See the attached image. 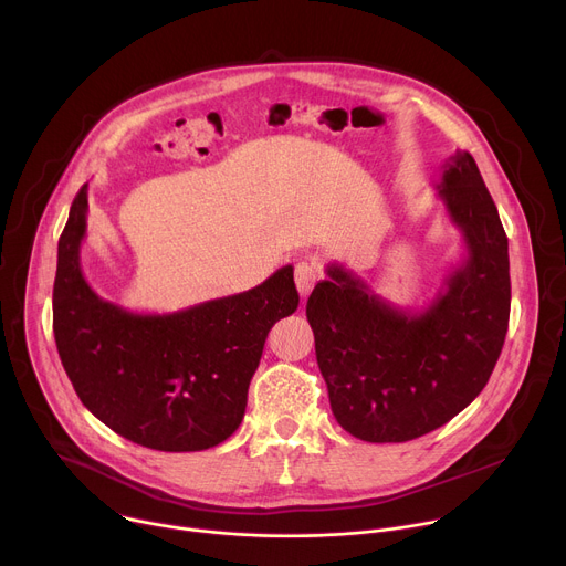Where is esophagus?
I'll return each mask as SVG.
<instances>
[{"mask_svg":"<svg viewBox=\"0 0 566 566\" xmlns=\"http://www.w3.org/2000/svg\"><path fill=\"white\" fill-rule=\"evenodd\" d=\"M319 280V269L315 262L311 260H302L295 264V284L302 297H306L311 293V289L315 286V282Z\"/></svg>","mask_w":566,"mask_h":566,"instance_id":"1","label":"esophagus"}]
</instances>
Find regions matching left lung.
Listing matches in <instances>:
<instances>
[{
  "label": "left lung",
  "instance_id": "left-lung-1",
  "mask_svg": "<svg viewBox=\"0 0 566 566\" xmlns=\"http://www.w3.org/2000/svg\"><path fill=\"white\" fill-rule=\"evenodd\" d=\"M437 190L461 230L465 260L426 311L391 306L336 262L306 302L332 412L369 443L412 441L468 408L509 332V239L468 151H454Z\"/></svg>",
  "mask_w": 566,
  "mask_h": 566
}]
</instances>
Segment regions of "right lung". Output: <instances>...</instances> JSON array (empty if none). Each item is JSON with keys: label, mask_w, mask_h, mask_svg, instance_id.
<instances>
[{"label": "right lung", "mask_w": 566, "mask_h": 566, "mask_svg": "<svg viewBox=\"0 0 566 566\" xmlns=\"http://www.w3.org/2000/svg\"><path fill=\"white\" fill-rule=\"evenodd\" d=\"M87 186L75 195L57 241L53 334L83 406L116 434L164 452L226 441L244 419L266 336L300 295L293 266L260 286L164 315L103 300L80 269Z\"/></svg>", "instance_id": "obj_1"}]
</instances>
